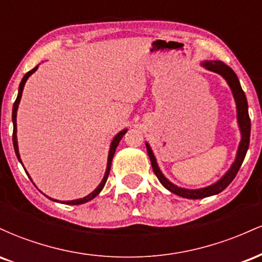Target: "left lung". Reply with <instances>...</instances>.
<instances>
[{
    "label": "left lung",
    "mask_w": 262,
    "mask_h": 262,
    "mask_svg": "<svg viewBox=\"0 0 262 262\" xmlns=\"http://www.w3.org/2000/svg\"><path fill=\"white\" fill-rule=\"evenodd\" d=\"M201 65L203 66L207 70L212 71L221 75L223 79L227 81V83L230 87V91L233 93L234 101L236 104V119H237V125L240 129V135H242V139H240L239 146L236 150V156L235 160L233 161V164L230 165L229 170L224 173L217 182L212 183V185L207 186V187L202 188H183L176 186L175 183H172L166 177L164 176V173L161 172L160 167H159L158 161L152 152L151 148H150L149 143H145L146 145V151L151 161L152 170H154L156 177L159 179V181L161 182V185L165 188L169 189L170 192L177 194V196L188 198V200H201V198L214 196V194L221 193L223 189H225L229 186V183L233 181L234 177L236 176L237 171H239L240 166H242L243 161H244L246 151L249 149V143H250V132H251V123H250V117H249V111H248V101H246V96L244 91H243L242 86H240L239 79H237L236 74L228 65H225L221 60H204L201 62Z\"/></svg>",
    "instance_id": "left-lung-1"
}]
</instances>
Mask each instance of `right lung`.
Segmentation results:
<instances>
[{"label":"right lung","mask_w":262,"mask_h":262,"mask_svg":"<svg viewBox=\"0 0 262 262\" xmlns=\"http://www.w3.org/2000/svg\"><path fill=\"white\" fill-rule=\"evenodd\" d=\"M37 69H38V66H35L34 69H32L31 71H28V73H27L25 76H23V79H22V81H20V83H19V89H18V95H17L16 102H14V104H13V110H12V122H13V148H14V152H16V155H17L18 161H19L20 164H22V166H23V162H22V160H20L19 150H18V141H17V111H18V106H19L20 98H22V92H23V89H25V85H26L27 80L29 79V76H31L32 74H34L35 71H37ZM127 130H128V129H123V130L119 132V133H117L116 137L113 138L112 143H111V146H110V151H108V160H107L106 172H104V176H103V179H102V181L100 182V185H98L97 187L93 189L91 193L87 194L86 197L79 198V200H74V201H60V203H62V204H82V203H86V202H89V201L93 200V198H95L96 196H98V194H100V192L102 191V189H103L104 185H106L108 175H110L111 165H112V159H113V156H114V152H116L117 146H118L119 141H121V139L123 138V135L127 133ZM25 171H26V169H25ZM26 172H27V171H26ZM27 175H28L29 179H31V176H29L28 172H27ZM31 181L33 182L32 179H31ZM48 198H49V200L54 201V202H59L58 200H53V198H50V197H48Z\"/></svg>","instance_id":"obj_1"}]
</instances>
